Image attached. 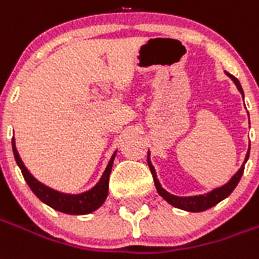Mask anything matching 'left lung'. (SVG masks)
Instances as JSON below:
<instances>
[{"instance_id":"obj_1","label":"left lung","mask_w":259,"mask_h":259,"mask_svg":"<svg viewBox=\"0 0 259 259\" xmlns=\"http://www.w3.org/2000/svg\"><path fill=\"white\" fill-rule=\"evenodd\" d=\"M229 77L231 78V81L236 84L237 90L241 92V95H243L244 98V91L243 88H241V84H240V81L236 78V77H233L231 74L226 73ZM249 157V146H248V151H247V154H245V158H244L243 165L240 167V169L237 171L233 177H231L230 180L227 181L224 185L219 186V188H214V189H211L207 193H203V195H193V196H177V195H172V193L167 192L162 186H161L160 181L157 178V172H155L154 167H153V164H151V160H150V151H148L147 154V164L148 167H150V171L153 174V178H154V184L155 188H157V192L160 195L161 198L165 199L169 205H172L174 207H178V209H182V210L186 211H203L207 210V209H210L213 206H216L219 202H222L223 199H226L229 195H230L233 191H234V188L237 186V184L240 182L241 180V175L244 172V165H245V162L248 160Z\"/></svg>"}]
</instances>
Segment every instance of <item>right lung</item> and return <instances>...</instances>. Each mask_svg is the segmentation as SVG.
Returning a JSON list of instances; mask_svg holds the SVG:
<instances>
[{"instance_id": "obj_1", "label": "right lung", "mask_w": 259, "mask_h": 259, "mask_svg": "<svg viewBox=\"0 0 259 259\" xmlns=\"http://www.w3.org/2000/svg\"><path fill=\"white\" fill-rule=\"evenodd\" d=\"M12 151H14V155H15L16 164H18V167L21 168L23 178L28 182L32 192L35 193L43 203L53 207L54 210H59L61 213H66V214H88V213H92V211L99 209L106 200L108 191H109V175H111L113 160H115L117 150L112 154L111 160L108 162V165L105 168L104 174L101 175L98 182L92 186L91 189L81 193L59 192L53 188L41 184L40 181L36 180L35 177L29 172L28 168L25 167L22 158H21V155L16 150L14 137H12Z\"/></svg>"}]
</instances>
